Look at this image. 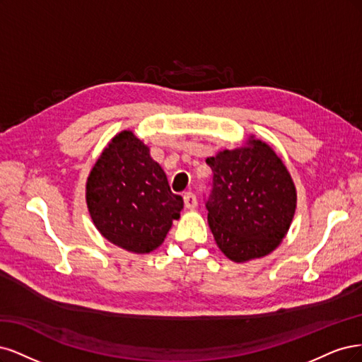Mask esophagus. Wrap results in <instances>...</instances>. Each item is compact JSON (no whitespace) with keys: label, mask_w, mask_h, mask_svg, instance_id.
Masks as SVG:
<instances>
[{"label":"esophagus","mask_w":362,"mask_h":362,"mask_svg":"<svg viewBox=\"0 0 362 362\" xmlns=\"http://www.w3.org/2000/svg\"><path fill=\"white\" fill-rule=\"evenodd\" d=\"M183 203L186 209H194L197 206V197L194 192H185L183 194Z\"/></svg>","instance_id":"obj_1"}]
</instances>
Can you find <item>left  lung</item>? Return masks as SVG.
Wrapping results in <instances>:
<instances>
[{"label":"left lung","instance_id":"8db88e82","mask_svg":"<svg viewBox=\"0 0 362 362\" xmlns=\"http://www.w3.org/2000/svg\"><path fill=\"white\" fill-rule=\"evenodd\" d=\"M214 171L207 221L219 250L236 263L272 252L291 224L296 188L269 144L251 136L245 147L206 159Z\"/></svg>","mask_w":362,"mask_h":362}]
</instances>
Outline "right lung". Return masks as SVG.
<instances>
[{
	"label": "right lung",
	"instance_id": "obj_1",
	"mask_svg": "<svg viewBox=\"0 0 362 362\" xmlns=\"http://www.w3.org/2000/svg\"><path fill=\"white\" fill-rule=\"evenodd\" d=\"M86 200L93 224L117 247L146 254L164 242L183 200L132 131L115 135L91 168Z\"/></svg>",
	"mask_w": 362,
	"mask_h": 362
}]
</instances>
